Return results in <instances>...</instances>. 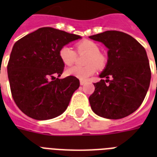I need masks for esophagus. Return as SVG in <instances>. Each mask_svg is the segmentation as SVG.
I'll return each mask as SVG.
<instances>
[{
  "mask_svg": "<svg viewBox=\"0 0 157 157\" xmlns=\"http://www.w3.org/2000/svg\"><path fill=\"white\" fill-rule=\"evenodd\" d=\"M80 84H81V86H83L86 84V81H80Z\"/></svg>",
  "mask_w": 157,
  "mask_h": 157,
  "instance_id": "esophagus-1",
  "label": "esophagus"
}]
</instances>
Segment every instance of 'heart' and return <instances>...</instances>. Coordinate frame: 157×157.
Here are the masks:
<instances>
[{
	"label": "heart",
	"mask_w": 157,
	"mask_h": 157,
	"mask_svg": "<svg viewBox=\"0 0 157 157\" xmlns=\"http://www.w3.org/2000/svg\"><path fill=\"white\" fill-rule=\"evenodd\" d=\"M76 51L78 54H87L85 59L86 66H73L66 70L67 76L85 81L92 76L96 71V67L102 68L106 64V59L99 52V47L92 40H85L76 44ZM59 55L65 65L70 66L76 59V51L69 45H64L59 50Z\"/></svg>",
	"instance_id": "1"
}]
</instances>
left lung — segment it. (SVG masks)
Here are the masks:
<instances>
[{"label":"left lung","instance_id":"left-lung-1","mask_svg":"<svg viewBox=\"0 0 157 157\" xmlns=\"http://www.w3.org/2000/svg\"><path fill=\"white\" fill-rule=\"evenodd\" d=\"M108 49L103 78L89 98L93 112L107 119H121L135 112L148 90L151 69L146 50L131 36L106 31L90 36Z\"/></svg>","mask_w":157,"mask_h":157}]
</instances>
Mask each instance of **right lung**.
<instances>
[{"label":"right lung","instance_id":"obj_1","mask_svg":"<svg viewBox=\"0 0 157 157\" xmlns=\"http://www.w3.org/2000/svg\"><path fill=\"white\" fill-rule=\"evenodd\" d=\"M81 36L53 28H41L16 41L7 65L11 94L28 117L44 121L59 117L67 109L80 81L60 76L64 63L63 46Z\"/></svg>","mask_w":157,"mask_h":157}]
</instances>
